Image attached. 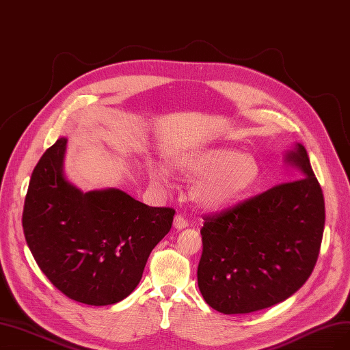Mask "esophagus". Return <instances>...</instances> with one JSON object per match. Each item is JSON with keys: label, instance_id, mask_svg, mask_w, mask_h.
<instances>
[{"label": "esophagus", "instance_id": "34e87169", "mask_svg": "<svg viewBox=\"0 0 350 350\" xmlns=\"http://www.w3.org/2000/svg\"><path fill=\"white\" fill-rule=\"evenodd\" d=\"M189 226L188 224V221L183 217V215H176L175 218H174V227L176 228V230H183V228H187Z\"/></svg>", "mask_w": 350, "mask_h": 350}]
</instances>
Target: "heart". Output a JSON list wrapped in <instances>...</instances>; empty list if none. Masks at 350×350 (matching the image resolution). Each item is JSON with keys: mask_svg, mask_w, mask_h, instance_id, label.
I'll return each mask as SVG.
<instances>
[{"mask_svg": "<svg viewBox=\"0 0 350 350\" xmlns=\"http://www.w3.org/2000/svg\"><path fill=\"white\" fill-rule=\"evenodd\" d=\"M176 166L185 174L201 175L192 188V195L209 209L237 202L254 187L260 176L256 158L232 148H209L187 153L176 159ZM150 176L157 184H163L167 174L161 165H152Z\"/></svg>", "mask_w": 350, "mask_h": 350, "instance_id": "obj_1", "label": "heart"}]
</instances>
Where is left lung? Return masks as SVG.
<instances>
[{
  "label": "left lung",
  "instance_id": "8db88e82",
  "mask_svg": "<svg viewBox=\"0 0 350 350\" xmlns=\"http://www.w3.org/2000/svg\"><path fill=\"white\" fill-rule=\"evenodd\" d=\"M286 162L301 178L219 214L204 215L198 287L219 313L244 314L284 301L310 277L325 228V198L297 144Z\"/></svg>",
  "mask_w": 350,
  "mask_h": 350
}]
</instances>
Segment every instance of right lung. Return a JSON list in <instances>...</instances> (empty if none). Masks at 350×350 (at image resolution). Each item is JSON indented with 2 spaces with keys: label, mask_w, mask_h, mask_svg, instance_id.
<instances>
[{
  "label": "right lung",
  "mask_w": 350,
  "mask_h": 350,
  "mask_svg": "<svg viewBox=\"0 0 350 350\" xmlns=\"http://www.w3.org/2000/svg\"><path fill=\"white\" fill-rule=\"evenodd\" d=\"M66 145L60 137L34 167L23 211L25 241L41 271L68 299L113 304L141 282L175 209L149 206L116 188L80 191L64 176Z\"/></svg>",
  "instance_id": "obj_1"
}]
</instances>
